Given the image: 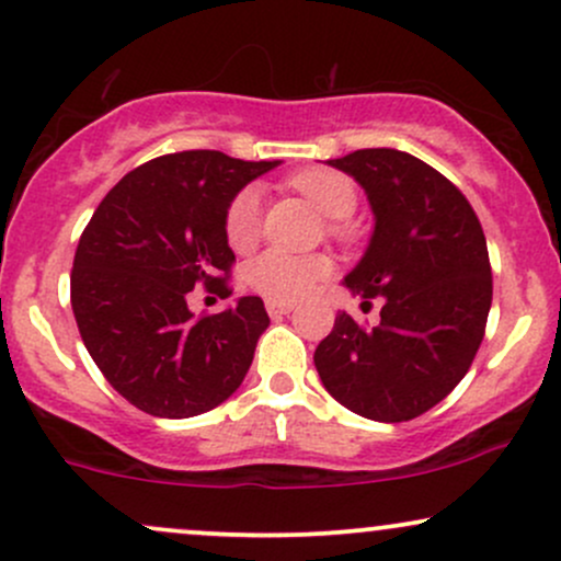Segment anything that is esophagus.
<instances>
[{
	"label": "esophagus",
	"instance_id": "34e87169",
	"mask_svg": "<svg viewBox=\"0 0 561 561\" xmlns=\"http://www.w3.org/2000/svg\"><path fill=\"white\" fill-rule=\"evenodd\" d=\"M264 307H267V312L273 314V318H280V314L294 312V301H275V299H267V301H264Z\"/></svg>",
	"mask_w": 561,
	"mask_h": 561
}]
</instances>
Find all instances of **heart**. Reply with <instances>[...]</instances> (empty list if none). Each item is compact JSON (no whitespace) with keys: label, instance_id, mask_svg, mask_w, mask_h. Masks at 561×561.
<instances>
[{"label":"heart","instance_id":"1","mask_svg":"<svg viewBox=\"0 0 561 561\" xmlns=\"http://www.w3.org/2000/svg\"><path fill=\"white\" fill-rule=\"evenodd\" d=\"M305 198L318 206L320 214L333 219L331 230L342 232L344 225L357 206V191L350 178L333 169H305L291 178ZM262 228V198L256 187L238 191L225 209V238L232 251H249L260 238ZM333 267L325 256H299L283 249H267L247 264V283L262 297L275 301H297L310 297L320 283L331 278Z\"/></svg>","mask_w":561,"mask_h":561}]
</instances>
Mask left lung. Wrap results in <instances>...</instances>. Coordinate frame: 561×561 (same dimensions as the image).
Masks as SVG:
<instances>
[{
  "mask_svg": "<svg viewBox=\"0 0 561 561\" xmlns=\"http://www.w3.org/2000/svg\"><path fill=\"white\" fill-rule=\"evenodd\" d=\"M329 163L360 182L376 217L344 283L363 305H383L374 329L339 312L314 368L357 416L411 421L448 398L482 344L493 301L482 225L467 196L416 156L363 148Z\"/></svg>",
  "mask_w": 561,
  "mask_h": 561,
  "instance_id": "left-lung-1",
  "label": "left lung"
}]
</instances>
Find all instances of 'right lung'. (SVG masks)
<instances>
[{
  "instance_id": "1",
  "label": "right lung",
  "mask_w": 561,
  "mask_h": 561,
  "mask_svg": "<svg viewBox=\"0 0 561 561\" xmlns=\"http://www.w3.org/2000/svg\"><path fill=\"white\" fill-rule=\"evenodd\" d=\"M273 167L219 150L159 156L124 174L81 232L71 270L81 342L111 387L150 416L211 411L254 360L270 325L262 299L196 318L187 294L204 283L228 297L236 254L225 209Z\"/></svg>"
}]
</instances>
